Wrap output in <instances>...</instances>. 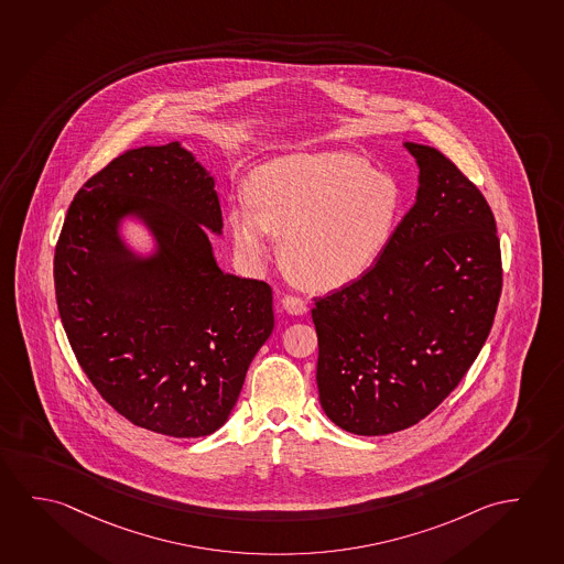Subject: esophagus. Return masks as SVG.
<instances>
[{"instance_id": "esophagus-1", "label": "esophagus", "mask_w": 564, "mask_h": 564, "mask_svg": "<svg viewBox=\"0 0 564 564\" xmlns=\"http://www.w3.org/2000/svg\"><path fill=\"white\" fill-rule=\"evenodd\" d=\"M282 305H284V310H286L290 315H304V313L307 312V304H305L304 300L294 297V295H286V297L282 300Z\"/></svg>"}]
</instances>
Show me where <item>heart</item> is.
Returning <instances> with one entry per match:
<instances>
[{
	"label": "heart",
	"instance_id": "b5f03b06",
	"mask_svg": "<svg viewBox=\"0 0 564 564\" xmlns=\"http://www.w3.org/2000/svg\"><path fill=\"white\" fill-rule=\"evenodd\" d=\"M247 202L229 209L232 242L259 267L284 239L290 274L335 290L365 276L384 254L402 214V188L355 152L295 154L269 162L247 182Z\"/></svg>",
	"mask_w": 564,
	"mask_h": 564
}]
</instances>
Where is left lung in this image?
Instances as JSON below:
<instances>
[{"instance_id":"8db88e82","label":"left lung","mask_w":564,"mask_h":564,"mask_svg":"<svg viewBox=\"0 0 564 564\" xmlns=\"http://www.w3.org/2000/svg\"><path fill=\"white\" fill-rule=\"evenodd\" d=\"M415 204L367 274L312 310L323 412L355 435L430 415L488 339L501 294L500 241L480 189L427 144Z\"/></svg>"}]
</instances>
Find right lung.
<instances>
[{
  "instance_id": "add662e5",
  "label": "right lung",
  "mask_w": 564,
  "mask_h": 564,
  "mask_svg": "<svg viewBox=\"0 0 564 564\" xmlns=\"http://www.w3.org/2000/svg\"><path fill=\"white\" fill-rule=\"evenodd\" d=\"M141 224L149 250L126 241ZM215 178L178 141L109 162L74 197L54 252L56 304L91 384L123 417L169 437L229 420L274 329L267 282L224 272Z\"/></svg>"
}]
</instances>
